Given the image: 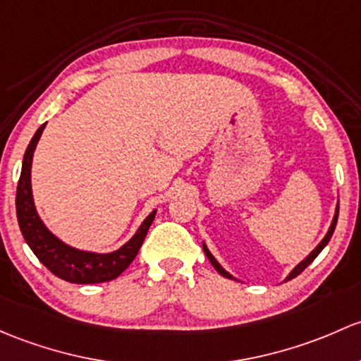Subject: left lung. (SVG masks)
Listing matches in <instances>:
<instances>
[{
    "label": "left lung",
    "instance_id": "left-lung-1",
    "mask_svg": "<svg viewBox=\"0 0 361 361\" xmlns=\"http://www.w3.org/2000/svg\"><path fill=\"white\" fill-rule=\"evenodd\" d=\"M337 216H339V202H337V206H336V214H334V219H332L331 226H329V231H327V235H325V237H324V238H322V242H320V244H318V245H317V247H314V249H313V250H311V252L308 254V256H306V259H302V261H301V263H299V264H298V267H295V268H294V270H292V271L289 273V275H287V276H286V280H283V282H287V280H292V279H295V276H298V275H299V273H301V271H305V268H306V267H310V264H311V263H313V259H314V257H317V256H318V254H320V252H322V250H324V247H325V245H327V244H329V240H331V237H332L334 230H336V225H337ZM202 247H204V252H206L207 259H209V261H211V264H212V267H214V268H216V271H218V273H219V275L226 276V279H231V280H235V276H231V275H230V273H228V271H226V270H225V268H223V267H221V264H219V263H218V261H216V257H214V256H212V254H211V250H209V249H207V245H206V244H202Z\"/></svg>",
    "mask_w": 361,
    "mask_h": 361
}]
</instances>
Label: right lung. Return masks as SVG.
I'll return each mask as SVG.
<instances>
[{"mask_svg": "<svg viewBox=\"0 0 361 361\" xmlns=\"http://www.w3.org/2000/svg\"><path fill=\"white\" fill-rule=\"evenodd\" d=\"M47 123L41 124L39 130L34 133L27 150L22 161L20 180L17 185V199H15V207H17V219L20 226L22 235L25 242L36 254L37 259L50 270L53 275L66 280L71 283H100L109 282V280L117 279L135 259L142 247L143 240L147 237L152 221L155 218V212L152 211L136 233L130 240L114 252H90V250L75 249L67 245L66 242L60 240L59 237L51 233L43 223V219L37 214L36 206H34L32 187H30V168H32V155L36 150L37 142L43 135Z\"/></svg>", "mask_w": 361, "mask_h": 361, "instance_id": "1", "label": "right lung"}]
</instances>
